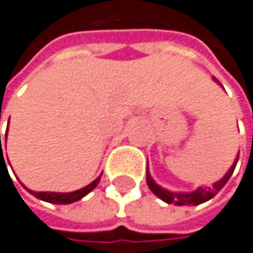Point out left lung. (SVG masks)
<instances>
[{
    "mask_svg": "<svg viewBox=\"0 0 253 253\" xmlns=\"http://www.w3.org/2000/svg\"><path fill=\"white\" fill-rule=\"evenodd\" d=\"M214 81L219 83L216 78H214ZM237 161H238V155H237L234 164L229 168V170L226 172V175H225L220 181L214 182L212 187H199L198 190H195V192H192V193H175V192L166 190V188L160 187V185L152 179L149 170H146V182H148V185H149V188H151V192H152L155 196H158L161 201H164V202H168V204H175V205H179V207H181V205H199V204H204V202L210 201L211 198H214V196L217 195V192L222 190L223 185H225V184L228 182V179L231 178V175H232V172H234V169H235Z\"/></svg>",
    "mask_w": 253,
    "mask_h": 253,
    "instance_id": "obj_1",
    "label": "left lung"
}]
</instances>
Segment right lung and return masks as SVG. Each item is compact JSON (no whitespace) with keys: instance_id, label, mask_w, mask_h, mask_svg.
Returning a JSON list of instances; mask_svg holds the SVG:
<instances>
[{"instance_id":"add662e5","label":"right lung","mask_w":253,"mask_h":253,"mask_svg":"<svg viewBox=\"0 0 253 253\" xmlns=\"http://www.w3.org/2000/svg\"><path fill=\"white\" fill-rule=\"evenodd\" d=\"M5 140H7V132H5ZM0 148H1V134H0ZM1 151H2V148H1ZM4 157H2V154L0 155V160H2ZM5 164V163H4ZM7 169V168H5ZM99 179H101V176H98L93 182H90L89 185H85V187H83V188H80V190H75V192H71V193H54V192H33V190H27L33 195V196H36L37 199H42V201H45V202H51V204H63V205H66V204H72V202H77V201H80L81 198H84L87 193H90L93 188L98 185V182H99Z\"/></svg>"}]
</instances>
